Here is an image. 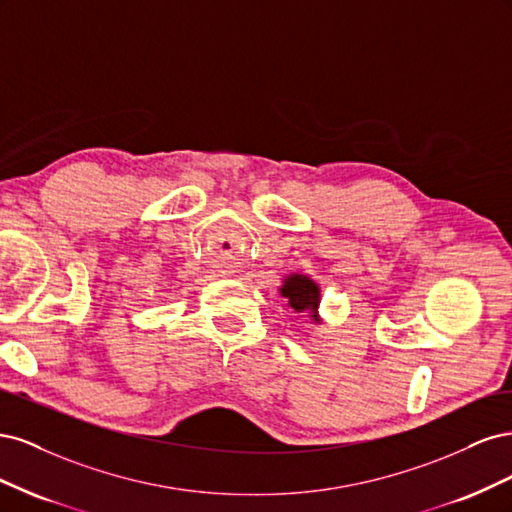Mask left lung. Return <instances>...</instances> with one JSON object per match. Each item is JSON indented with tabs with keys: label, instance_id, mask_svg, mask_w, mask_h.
Returning a JSON list of instances; mask_svg holds the SVG:
<instances>
[{
	"label": "left lung",
	"instance_id": "left-lung-1",
	"mask_svg": "<svg viewBox=\"0 0 512 512\" xmlns=\"http://www.w3.org/2000/svg\"><path fill=\"white\" fill-rule=\"evenodd\" d=\"M282 297L288 301V305L294 309V312H309V318H318V305H320V288L309 275H299V273H290L282 288Z\"/></svg>",
	"mask_w": 512,
	"mask_h": 512
}]
</instances>
